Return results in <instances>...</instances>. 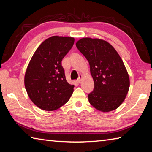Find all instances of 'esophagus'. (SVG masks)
I'll use <instances>...</instances> for the list:
<instances>
[{"label": "esophagus", "mask_w": 152, "mask_h": 152, "mask_svg": "<svg viewBox=\"0 0 152 152\" xmlns=\"http://www.w3.org/2000/svg\"><path fill=\"white\" fill-rule=\"evenodd\" d=\"M82 78V75H80L78 76V80H77V82H78V83H81Z\"/></svg>", "instance_id": "1"}]
</instances>
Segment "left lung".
<instances>
[{
  "mask_svg": "<svg viewBox=\"0 0 152 152\" xmlns=\"http://www.w3.org/2000/svg\"><path fill=\"white\" fill-rule=\"evenodd\" d=\"M78 50L88 61L94 90L88 95L95 109L109 112L124 101L129 88V77L122 59L107 42L90 37L76 42Z\"/></svg>",
  "mask_w": 152,
  "mask_h": 152,
  "instance_id": "8db88e82",
  "label": "left lung"
}]
</instances>
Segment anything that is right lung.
I'll return each instance as SVG.
<instances>
[{
  "mask_svg": "<svg viewBox=\"0 0 152 152\" xmlns=\"http://www.w3.org/2000/svg\"><path fill=\"white\" fill-rule=\"evenodd\" d=\"M74 38L52 36L35 51L25 75L28 96L41 109L51 111L69 101L74 85L67 82L61 61L72 48Z\"/></svg>",
  "mask_w": 152,
  "mask_h": 152,
  "instance_id": "add662e5",
  "label": "right lung"
}]
</instances>
